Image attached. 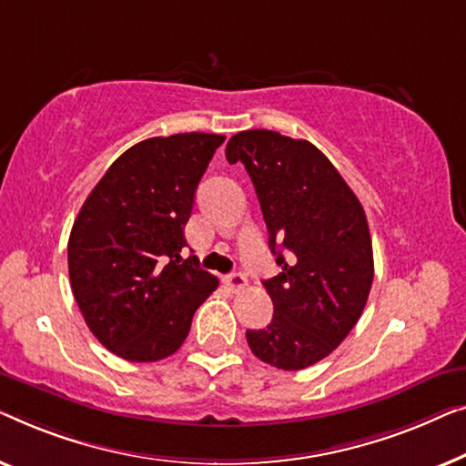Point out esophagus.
Returning <instances> with one entry per match:
<instances>
[{"instance_id":"esophagus-1","label":"esophagus","mask_w":466,"mask_h":466,"mask_svg":"<svg viewBox=\"0 0 466 466\" xmlns=\"http://www.w3.org/2000/svg\"><path fill=\"white\" fill-rule=\"evenodd\" d=\"M224 283L230 291H240V289H245V287H247V279L242 277V274L234 272V274H228V277L224 279Z\"/></svg>"}]
</instances>
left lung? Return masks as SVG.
<instances>
[{
	"mask_svg": "<svg viewBox=\"0 0 466 466\" xmlns=\"http://www.w3.org/2000/svg\"><path fill=\"white\" fill-rule=\"evenodd\" d=\"M226 158L242 162L251 177L283 268L264 280L274 317L264 329L247 331L248 349L279 370H304L331 355L363 314L373 280L365 211L310 141L242 130L228 141Z\"/></svg>",
	"mask_w": 466,
	"mask_h": 466,
	"instance_id": "left-lung-1",
	"label": "left lung"
}]
</instances>
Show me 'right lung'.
<instances>
[{
	"instance_id": "obj_1",
	"label": "right lung",
	"mask_w": 466,
	"mask_h": 466,
	"mask_svg": "<svg viewBox=\"0 0 466 466\" xmlns=\"http://www.w3.org/2000/svg\"><path fill=\"white\" fill-rule=\"evenodd\" d=\"M224 135L152 137L127 149L101 177L67 245L71 291L95 338L133 363L179 350L198 306L218 289L200 270L183 228L196 187Z\"/></svg>"
}]
</instances>
